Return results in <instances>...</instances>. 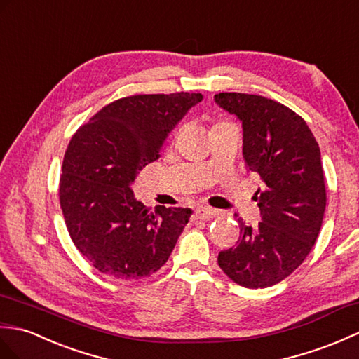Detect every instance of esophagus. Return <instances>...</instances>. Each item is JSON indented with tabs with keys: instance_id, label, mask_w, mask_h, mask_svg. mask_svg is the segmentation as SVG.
Returning <instances> with one entry per match:
<instances>
[{
	"instance_id": "esophagus-1",
	"label": "esophagus",
	"mask_w": 359,
	"mask_h": 359,
	"mask_svg": "<svg viewBox=\"0 0 359 359\" xmlns=\"http://www.w3.org/2000/svg\"><path fill=\"white\" fill-rule=\"evenodd\" d=\"M215 217H218V210L212 209V207H198L195 210V218L196 219H212Z\"/></svg>"
}]
</instances>
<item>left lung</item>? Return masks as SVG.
<instances>
[{
	"mask_svg": "<svg viewBox=\"0 0 359 359\" xmlns=\"http://www.w3.org/2000/svg\"><path fill=\"white\" fill-rule=\"evenodd\" d=\"M215 102L243 124V154L264 189L257 190L261 222H240V240L218 266L247 289H264L301 266L316 241L325 210L320 146L304 119L258 95L218 93Z\"/></svg>",
	"mask_w": 359,
	"mask_h": 359,
	"instance_id": "obj_1",
	"label": "left lung"
}]
</instances>
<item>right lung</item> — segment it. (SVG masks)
Masks as SVG:
<instances>
[{
    "label": "right lung",
    "mask_w": 359,
    "mask_h": 359,
    "mask_svg": "<svg viewBox=\"0 0 359 359\" xmlns=\"http://www.w3.org/2000/svg\"><path fill=\"white\" fill-rule=\"evenodd\" d=\"M203 98L187 92L121 98L72 137L60 180L61 210L72 241L101 273L137 281L169 259L192 209L156 205L149 212L132 184Z\"/></svg>",
    "instance_id": "right-lung-1"
}]
</instances>
